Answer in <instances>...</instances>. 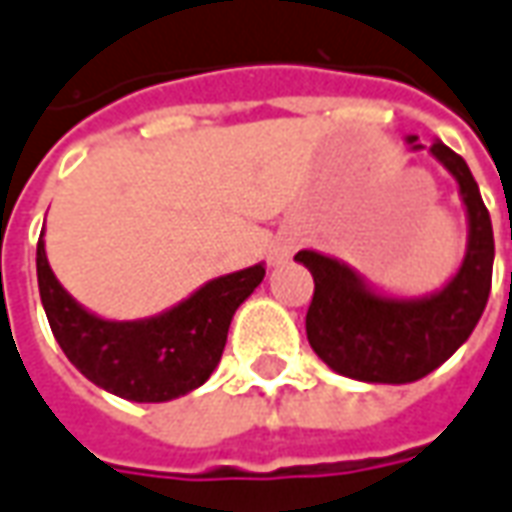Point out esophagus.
Wrapping results in <instances>:
<instances>
[{
	"mask_svg": "<svg viewBox=\"0 0 512 512\" xmlns=\"http://www.w3.org/2000/svg\"><path fill=\"white\" fill-rule=\"evenodd\" d=\"M296 246H299V235H296V232H293V230L280 232V235L274 238L271 249H268V260H271V266L288 263L293 252H296Z\"/></svg>",
	"mask_w": 512,
	"mask_h": 512,
	"instance_id": "34e87169",
	"label": "esophagus"
}]
</instances>
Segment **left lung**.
Listing matches in <instances>:
<instances>
[{"mask_svg":"<svg viewBox=\"0 0 512 512\" xmlns=\"http://www.w3.org/2000/svg\"><path fill=\"white\" fill-rule=\"evenodd\" d=\"M405 141L413 152L427 149L455 177L466 207V255L449 282L424 296H399L371 285L338 257L316 249L293 257L316 282L305 318L313 352L335 374L371 385L416 382L446 363L474 332L491 293V216L466 160L441 141L424 146L416 135Z\"/></svg>","mask_w":512,"mask_h":512,"instance_id":"left-lung-1","label":"left lung"}]
</instances>
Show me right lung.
<instances>
[{
    "instance_id": "right-lung-1",
    "label": "right lung",
    "mask_w": 512,
    "mask_h": 512,
    "mask_svg": "<svg viewBox=\"0 0 512 512\" xmlns=\"http://www.w3.org/2000/svg\"><path fill=\"white\" fill-rule=\"evenodd\" d=\"M38 291L60 349L88 380L130 402H171L196 391L216 371L235 310L255 293L266 266L205 282L169 310L135 321L91 313L71 296L38 238Z\"/></svg>"
}]
</instances>
